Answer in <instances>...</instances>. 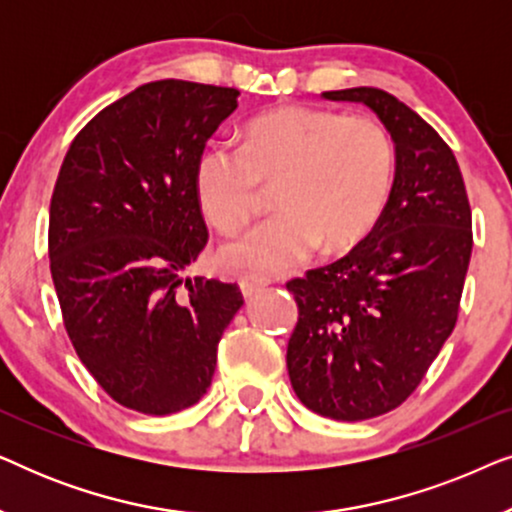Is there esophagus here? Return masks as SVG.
Segmentation results:
<instances>
[{
  "label": "esophagus",
  "instance_id": "esophagus-1",
  "mask_svg": "<svg viewBox=\"0 0 512 512\" xmlns=\"http://www.w3.org/2000/svg\"><path fill=\"white\" fill-rule=\"evenodd\" d=\"M268 284H270V279L263 277V275H256V272H249V275H242L240 277V289H242V296L244 298L256 296V293L261 291V289H265V286H268Z\"/></svg>",
  "mask_w": 512,
  "mask_h": 512
}]
</instances>
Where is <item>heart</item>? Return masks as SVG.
<instances>
[{
	"instance_id": "heart-1",
	"label": "heart",
	"mask_w": 512,
	"mask_h": 512,
	"mask_svg": "<svg viewBox=\"0 0 512 512\" xmlns=\"http://www.w3.org/2000/svg\"><path fill=\"white\" fill-rule=\"evenodd\" d=\"M394 142L382 123L286 104L254 118L244 146L209 144L195 167L200 207L233 233L256 209L258 184H277L275 212L221 247L233 270L279 272L310 251H345L380 219L394 184Z\"/></svg>"
}]
</instances>
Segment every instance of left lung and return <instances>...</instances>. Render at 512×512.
<instances>
[{"label": "left lung", "instance_id": "8db88e82", "mask_svg": "<svg viewBox=\"0 0 512 512\" xmlns=\"http://www.w3.org/2000/svg\"><path fill=\"white\" fill-rule=\"evenodd\" d=\"M321 97L380 118L394 142V184L366 240L286 284L298 305L286 368L305 408L361 422L398 408L450 338L473 249L471 207L452 149L408 104L380 88Z\"/></svg>", "mask_w": 512, "mask_h": 512}]
</instances>
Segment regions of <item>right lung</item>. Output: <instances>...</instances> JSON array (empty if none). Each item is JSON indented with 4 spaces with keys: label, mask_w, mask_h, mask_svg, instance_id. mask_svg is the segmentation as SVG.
<instances>
[{
    "label": "right lung",
    "mask_w": 512,
    "mask_h": 512,
    "mask_svg": "<svg viewBox=\"0 0 512 512\" xmlns=\"http://www.w3.org/2000/svg\"><path fill=\"white\" fill-rule=\"evenodd\" d=\"M237 95L144 83L74 137L55 181L48 256L69 340L97 384L144 415L205 396L244 305L237 284L184 277L207 244L195 167Z\"/></svg>",
    "instance_id": "add662e5"
}]
</instances>
